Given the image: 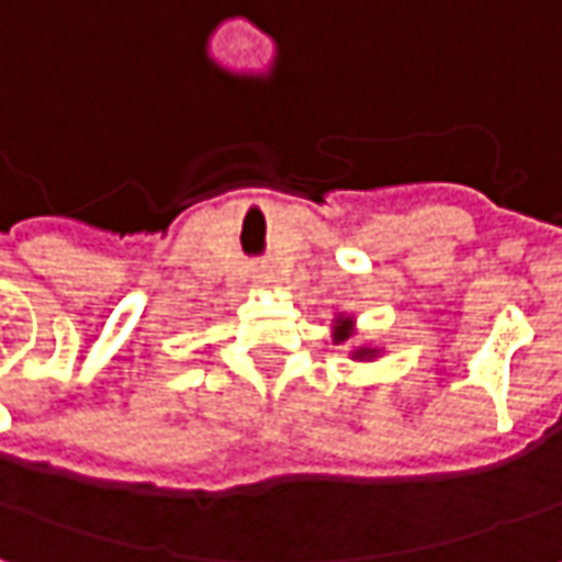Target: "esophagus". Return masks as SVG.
<instances>
[{
  "instance_id": "esophagus-1",
  "label": "esophagus",
  "mask_w": 562,
  "mask_h": 562,
  "mask_svg": "<svg viewBox=\"0 0 562 562\" xmlns=\"http://www.w3.org/2000/svg\"><path fill=\"white\" fill-rule=\"evenodd\" d=\"M255 280L261 282V285H273V282H277V273H273L270 267H255Z\"/></svg>"
}]
</instances>
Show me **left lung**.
Returning a JSON list of instances; mask_svg holds the SVG:
<instances>
[{
	"label": "left lung",
	"instance_id": "obj_1",
	"mask_svg": "<svg viewBox=\"0 0 562 562\" xmlns=\"http://www.w3.org/2000/svg\"><path fill=\"white\" fill-rule=\"evenodd\" d=\"M351 333H355V319H351V317L336 319V336H333V339H336V341L351 339ZM376 355H379V348H358V351H355V358H358V360L376 358Z\"/></svg>",
	"mask_w": 562,
	"mask_h": 562
}]
</instances>
